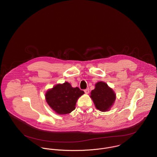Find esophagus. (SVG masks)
<instances>
[{
  "label": "esophagus",
  "instance_id": "esophagus-1",
  "mask_svg": "<svg viewBox=\"0 0 157 157\" xmlns=\"http://www.w3.org/2000/svg\"><path fill=\"white\" fill-rule=\"evenodd\" d=\"M84 92L86 94H88L89 93V89H86L84 90Z\"/></svg>",
  "mask_w": 157,
  "mask_h": 157
}]
</instances>
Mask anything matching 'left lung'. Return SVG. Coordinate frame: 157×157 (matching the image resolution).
I'll list each match as a JSON object with an SVG mask.
<instances>
[{"mask_svg": "<svg viewBox=\"0 0 157 157\" xmlns=\"http://www.w3.org/2000/svg\"><path fill=\"white\" fill-rule=\"evenodd\" d=\"M90 97L97 109L105 112L110 110L113 106L116 94L106 82L100 81L95 84V89L91 91Z\"/></svg>", "mask_w": 157, "mask_h": 157, "instance_id": "8db88e82", "label": "left lung"}]
</instances>
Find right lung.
I'll list each match as a JSON object with an SVG mask.
<instances>
[{
  "label": "right lung",
  "mask_w": 157,
  "mask_h": 157,
  "mask_svg": "<svg viewBox=\"0 0 157 157\" xmlns=\"http://www.w3.org/2000/svg\"><path fill=\"white\" fill-rule=\"evenodd\" d=\"M84 92L78 87H73L65 82L57 84L48 90L45 94V99L49 107L57 114H70L76 108L78 99Z\"/></svg>",
  "instance_id": "obj_1"
}]
</instances>
